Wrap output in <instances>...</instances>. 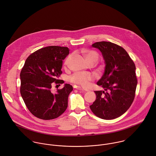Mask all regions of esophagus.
Segmentation results:
<instances>
[{"label": "esophagus", "instance_id": "34e87169", "mask_svg": "<svg viewBox=\"0 0 156 156\" xmlns=\"http://www.w3.org/2000/svg\"><path fill=\"white\" fill-rule=\"evenodd\" d=\"M77 89L81 90H82L83 92H88V91H89V90H88V89H84V88H81V87H78Z\"/></svg>", "mask_w": 156, "mask_h": 156}]
</instances>
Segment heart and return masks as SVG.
<instances>
[{"instance_id": "b5f03b06", "label": "heart", "mask_w": 156, "mask_h": 156, "mask_svg": "<svg viewBox=\"0 0 156 156\" xmlns=\"http://www.w3.org/2000/svg\"><path fill=\"white\" fill-rule=\"evenodd\" d=\"M83 53L84 55V57L86 59V61L90 63V62H94L95 63L99 58L98 54L94 50H84L83 51ZM70 56H68L64 62V64L65 66H67L69 63V61L70 60ZM93 79L92 76L90 73L88 72H76L73 74L70 77V82L80 85L83 87H86L89 83L92 81Z\"/></svg>"}]
</instances>
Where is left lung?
<instances>
[{"mask_svg":"<svg viewBox=\"0 0 156 156\" xmlns=\"http://www.w3.org/2000/svg\"><path fill=\"white\" fill-rule=\"evenodd\" d=\"M92 46L101 51L106 66L97 83L105 91H95L97 98L90 108L97 117L112 120L125 113L134 100L137 84L136 66L127 51L117 44L101 41Z\"/></svg>","mask_w":156,"mask_h":156,"instance_id":"left-lung-1","label":"left lung"}]
</instances>
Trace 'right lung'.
I'll list each match as a JSON object with an SVG mask.
<instances>
[{
    "mask_svg": "<svg viewBox=\"0 0 156 156\" xmlns=\"http://www.w3.org/2000/svg\"><path fill=\"white\" fill-rule=\"evenodd\" d=\"M66 47L48 46L31 53L26 59L20 73V92L29 111L42 120L59 117L68 106V97L73 87L66 84L56 94L51 91L52 83L62 73V60L69 55Z\"/></svg>",
    "mask_w": 156,
    "mask_h": 156,
    "instance_id": "right-lung-1",
    "label": "right lung"
}]
</instances>
